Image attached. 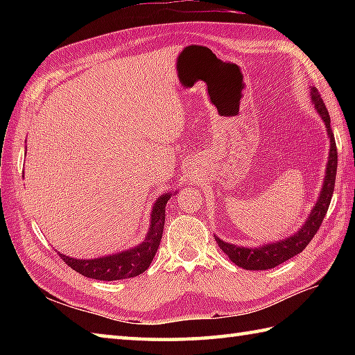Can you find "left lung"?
Segmentation results:
<instances>
[{
    "instance_id": "obj_1",
    "label": "left lung",
    "mask_w": 355,
    "mask_h": 355,
    "mask_svg": "<svg viewBox=\"0 0 355 355\" xmlns=\"http://www.w3.org/2000/svg\"><path fill=\"white\" fill-rule=\"evenodd\" d=\"M311 105L314 110L319 112L320 119L325 123L328 139H329V153H328V162L325 169V178H323V184L318 201L313 206L310 215H308L306 221L302 224L296 233L286 236L284 239L275 241V243H267L259 247H243L236 244L225 243V241L215 236L216 244L220 245L221 250L229 256V259L236 263L238 267L244 270H268L275 268L279 263L288 261L293 256L299 254L304 248L310 244V241L319 230L323 218L327 215V210L329 207L331 197L334 192V183H336V172H337V148L333 130H331V119L328 114V110L323 103L318 89H310Z\"/></svg>"
}]
</instances>
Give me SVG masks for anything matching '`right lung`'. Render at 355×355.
Instances as JSON below:
<instances>
[{"mask_svg": "<svg viewBox=\"0 0 355 355\" xmlns=\"http://www.w3.org/2000/svg\"><path fill=\"white\" fill-rule=\"evenodd\" d=\"M171 197L172 192L163 193L155 200L153 210H150L149 230L143 243L135 247L94 259H76L62 253H59V256L67 266L76 270L82 276L97 279V281H119V279L141 275L150 266L158 250V245H160L164 227V209Z\"/></svg>", "mask_w": 355, "mask_h": 355, "instance_id": "obj_1", "label": "right lung"}]
</instances>
